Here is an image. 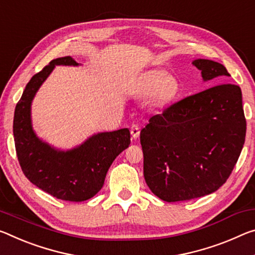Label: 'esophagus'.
Returning <instances> with one entry per match:
<instances>
[{
  "mask_svg": "<svg viewBox=\"0 0 255 255\" xmlns=\"http://www.w3.org/2000/svg\"><path fill=\"white\" fill-rule=\"evenodd\" d=\"M139 132H140V130H139L138 125H132V126L130 127V134L132 136V138H135V139L138 138Z\"/></svg>",
  "mask_w": 255,
  "mask_h": 255,
  "instance_id": "1",
  "label": "esophagus"
}]
</instances>
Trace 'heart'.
<instances>
[{
	"label": "heart",
	"mask_w": 255,
	"mask_h": 255,
	"mask_svg": "<svg viewBox=\"0 0 255 255\" xmlns=\"http://www.w3.org/2000/svg\"><path fill=\"white\" fill-rule=\"evenodd\" d=\"M177 85L169 79V76L162 70H151L143 76L139 83V94L151 96L155 94L159 102H167L175 96Z\"/></svg>",
	"instance_id": "b5f03b06"
}]
</instances>
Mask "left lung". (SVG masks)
I'll list each match as a JSON object with an SVG mask.
<instances>
[{"mask_svg":"<svg viewBox=\"0 0 255 255\" xmlns=\"http://www.w3.org/2000/svg\"><path fill=\"white\" fill-rule=\"evenodd\" d=\"M203 80L229 77L221 63L197 59ZM246 134L240 86L219 84L153 116L140 131L144 178L165 202L216 192L229 178Z\"/></svg>","mask_w":255,"mask_h":255,"instance_id":"obj_1","label":"left lung"}]
</instances>
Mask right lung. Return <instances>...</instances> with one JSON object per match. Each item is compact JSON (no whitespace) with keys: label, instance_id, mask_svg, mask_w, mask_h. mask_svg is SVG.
Segmentation results:
<instances>
[{"label":"right lung","instance_id":"obj_1","mask_svg":"<svg viewBox=\"0 0 255 255\" xmlns=\"http://www.w3.org/2000/svg\"><path fill=\"white\" fill-rule=\"evenodd\" d=\"M59 64L78 63L70 56L52 60L31 77L15 106V152L22 172L38 188L59 200L82 202L91 199L102 188L110 165L130 144V132L128 128L100 132L67 152L42 142L31 128L30 104L40 85Z\"/></svg>","mask_w":255,"mask_h":255}]
</instances>
